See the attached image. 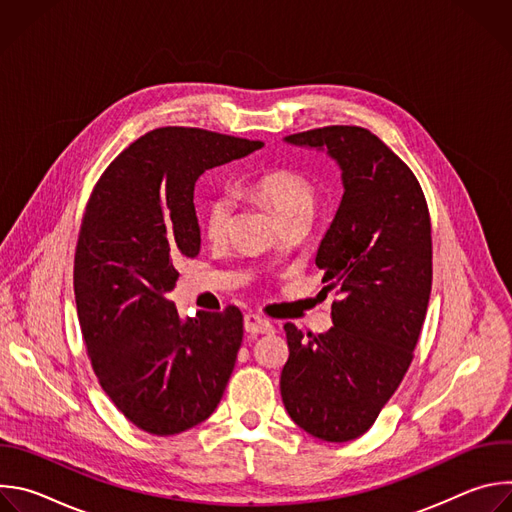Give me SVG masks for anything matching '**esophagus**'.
Returning a JSON list of instances; mask_svg holds the SVG:
<instances>
[{"instance_id":"34e87169","label":"esophagus","mask_w":512,"mask_h":512,"mask_svg":"<svg viewBox=\"0 0 512 512\" xmlns=\"http://www.w3.org/2000/svg\"><path fill=\"white\" fill-rule=\"evenodd\" d=\"M245 330L251 336H257V334H271L275 328H273V324L265 316H261V314H247L245 316Z\"/></svg>"}]
</instances>
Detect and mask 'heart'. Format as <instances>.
Instances as JSON below:
<instances>
[{"mask_svg":"<svg viewBox=\"0 0 512 512\" xmlns=\"http://www.w3.org/2000/svg\"><path fill=\"white\" fill-rule=\"evenodd\" d=\"M249 192L273 208L281 225L296 218H312L316 210V186L308 176L294 168H269L249 182ZM233 196L218 192L202 208L200 227L206 239L221 241L233 223Z\"/></svg>","mask_w":512,"mask_h":512,"instance_id":"obj_1","label":"heart"}]
</instances>
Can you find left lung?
I'll list each match as a JSON object with an SVG mask.
<instances>
[{
	"instance_id": "1",
	"label": "left lung",
	"mask_w": 512,
	"mask_h": 512,
	"mask_svg": "<svg viewBox=\"0 0 512 512\" xmlns=\"http://www.w3.org/2000/svg\"><path fill=\"white\" fill-rule=\"evenodd\" d=\"M285 141L328 150L344 196L320 243L324 291H336L334 326H283L289 356L281 399L304 431L350 442L369 431L401 385L431 294V221L409 166L369 129L328 125Z\"/></svg>"
}]
</instances>
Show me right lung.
Masks as SVG:
<instances>
[{"mask_svg":"<svg viewBox=\"0 0 512 512\" xmlns=\"http://www.w3.org/2000/svg\"><path fill=\"white\" fill-rule=\"evenodd\" d=\"M263 141L198 127H160L97 180L75 249V300L91 367L115 407L152 435L182 433L221 403L243 342V314L180 320L166 300L176 263L196 257L194 184Z\"/></svg>","mask_w":512,"mask_h":512,"instance_id":"add662e5","label":"right lung"}]
</instances>
